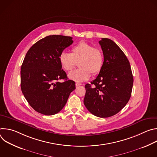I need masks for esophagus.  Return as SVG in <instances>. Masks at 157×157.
I'll list each match as a JSON object with an SVG mask.
<instances>
[{
  "mask_svg": "<svg viewBox=\"0 0 157 157\" xmlns=\"http://www.w3.org/2000/svg\"><path fill=\"white\" fill-rule=\"evenodd\" d=\"M81 85H82L81 83H79V82H76V87H78V86H81Z\"/></svg>",
  "mask_w": 157,
  "mask_h": 157,
  "instance_id": "1",
  "label": "esophagus"
}]
</instances>
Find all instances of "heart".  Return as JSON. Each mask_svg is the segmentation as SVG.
Returning a JSON list of instances; mask_svg holds the SVG:
<instances>
[{
	"label": "heart",
	"mask_w": 157,
	"mask_h": 157,
	"mask_svg": "<svg viewBox=\"0 0 157 157\" xmlns=\"http://www.w3.org/2000/svg\"><path fill=\"white\" fill-rule=\"evenodd\" d=\"M59 61L62 68L66 71L72 70L79 63L80 69L68 74V78L76 82L87 80L93 75H98L104 63V55L102 50L94 48L93 44L81 41L71 48V53L63 52L59 55Z\"/></svg>",
	"instance_id": "1"
}]
</instances>
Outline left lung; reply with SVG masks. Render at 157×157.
Returning <instances> with one entry per match:
<instances>
[{
	"label": "left lung",
	"mask_w": 157,
	"mask_h": 157,
	"mask_svg": "<svg viewBox=\"0 0 157 157\" xmlns=\"http://www.w3.org/2000/svg\"><path fill=\"white\" fill-rule=\"evenodd\" d=\"M104 55L97 78L85 85L84 104L93 115L106 118L117 114L131 96L133 75L130 63L117 44L109 38L99 41Z\"/></svg>",
	"instance_id": "1"
}]
</instances>
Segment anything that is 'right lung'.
I'll return each instance as SVG.
<instances>
[{"label":"right lung","instance_id":"right-lung-1","mask_svg":"<svg viewBox=\"0 0 157 157\" xmlns=\"http://www.w3.org/2000/svg\"><path fill=\"white\" fill-rule=\"evenodd\" d=\"M73 42L71 36L49 35L35 43L25 55L21 66V89L30 106L40 114L58 113L76 89L59 61L60 53ZM59 79L64 81L60 83Z\"/></svg>","mask_w":157,"mask_h":157}]
</instances>
